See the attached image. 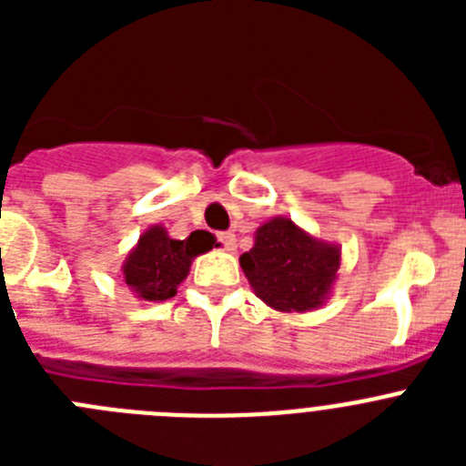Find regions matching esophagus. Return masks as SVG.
Returning <instances> with one entry per match:
<instances>
[{"instance_id": "esophagus-1", "label": "esophagus", "mask_w": 466, "mask_h": 466, "mask_svg": "<svg viewBox=\"0 0 466 466\" xmlns=\"http://www.w3.org/2000/svg\"><path fill=\"white\" fill-rule=\"evenodd\" d=\"M217 238H219L221 247H224L226 252H236L238 242H236V236H233V233H219Z\"/></svg>"}]
</instances>
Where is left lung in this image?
Returning a JSON list of instances; mask_svg holds the SVG:
<instances>
[{"label":"left lung","mask_w":466,"mask_h":466,"mask_svg":"<svg viewBox=\"0 0 466 466\" xmlns=\"http://www.w3.org/2000/svg\"><path fill=\"white\" fill-rule=\"evenodd\" d=\"M254 294L279 312H308L324 306L339 278L340 247L317 240L287 217L261 224L254 247L240 257Z\"/></svg>","instance_id":"8db88e82"}]
</instances>
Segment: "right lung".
Masks as SVG:
<instances>
[{"mask_svg":"<svg viewBox=\"0 0 466 466\" xmlns=\"http://www.w3.org/2000/svg\"><path fill=\"white\" fill-rule=\"evenodd\" d=\"M212 245L214 236L208 230H193L187 240H175L160 224L149 226L123 263V279L137 299L167 300L187 279L193 258L209 252Z\"/></svg>","mask_w":466,"mask_h":466,"instance_id":"add662e5","label":"right lung"}]
</instances>
